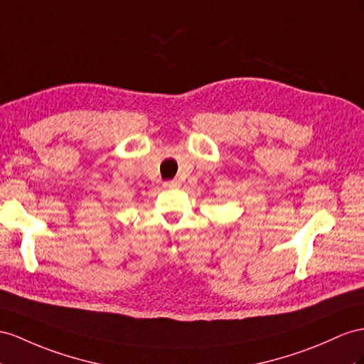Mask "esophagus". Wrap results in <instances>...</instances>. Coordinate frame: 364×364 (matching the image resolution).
I'll return each mask as SVG.
<instances>
[{"label": "esophagus", "mask_w": 364, "mask_h": 364, "mask_svg": "<svg viewBox=\"0 0 364 364\" xmlns=\"http://www.w3.org/2000/svg\"><path fill=\"white\" fill-rule=\"evenodd\" d=\"M163 186L166 189H176V188H180V183L178 181H166Z\"/></svg>", "instance_id": "esophagus-1"}]
</instances>
